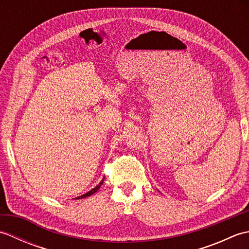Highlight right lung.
<instances>
[{
  "mask_svg": "<svg viewBox=\"0 0 249 249\" xmlns=\"http://www.w3.org/2000/svg\"><path fill=\"white\" fill-rule=\"evenodd\" d=\"M104 179H105V178L102 179V182H100L96 187H94L92 190H89V192H88L87 194H84V195H82V196H80V197H77L76 199H82V198H87V197H89V196L91 195H93V194H95L97 192V190L100 188V186H102V184L104 183Z\"/></svg>",
  "mask_w": 249,
  "mask_h": 249,
  "instance_id": "obj_1",
  "label": "right lung"
}]
</instances>
